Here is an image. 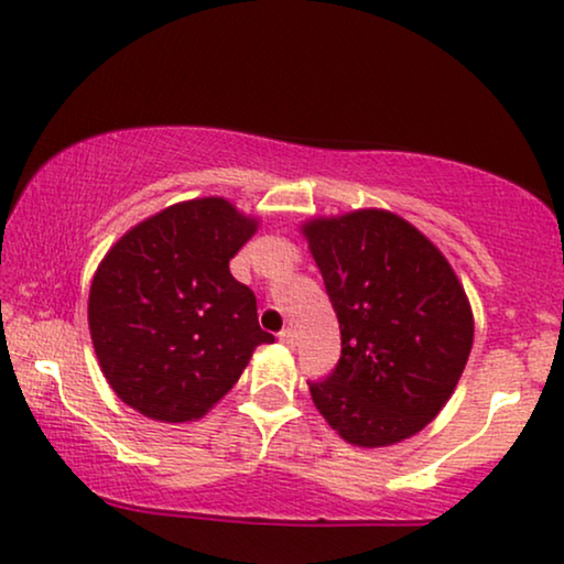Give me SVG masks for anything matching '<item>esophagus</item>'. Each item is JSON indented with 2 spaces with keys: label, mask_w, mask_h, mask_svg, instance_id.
I'll return each mask as SVG.
<instances>
[{
  "label": "esophagus",
  "mask_w": 564,
  "mask_h": 564,
  "mask_svg": "<svg viewBox=\"0 0 564 564\" xmlns=\"http://www.w3.org/2000/svg\"><path fill=\"white\" fill-rule=\"evenodd\" d=\"M280 343H284V346H295V336H292L290 328L280 330Z\"/></svg>",
  "instance_id": "1"
}]
</instances>
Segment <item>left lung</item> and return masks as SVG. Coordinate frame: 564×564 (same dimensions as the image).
I'll use <instances>...</instances> for the list:
<instances>
[{"label":"left lung","instance_id":"8db88e82","mask_svg":"<svg viewBox=\"0 0 564 564\" xmlns=\"http://www.w3.org/2000/svg\"><path fill=\"white\" fill-rule=\"evenodd\" d=\"M340 325V361L310 383L348 445L387 447L443 412L473 348V310L455 269L417 226L383 208L300 226Z\"/></svg>","mask_w":564,"mask_h":564}]
</instances>
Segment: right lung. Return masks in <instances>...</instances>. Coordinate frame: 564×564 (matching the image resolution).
<instances>
[{"mask_svg": "<svg viewBox=\"0 0 564 564\" xmlns=\"http://www.w3.org/2000/svg\"><path fill=\"white\" fill-rule=\"evenodd\" d=\"M259 218L221 195L162 208L96 267L88 330L104 379L158 422H195L228 394L257 346V297L228 262Z\"/></svg>", "mask_w": 564, "mask_h": 564, "instance_id": "add662e5", "label": "right lung"}]
</instances>
